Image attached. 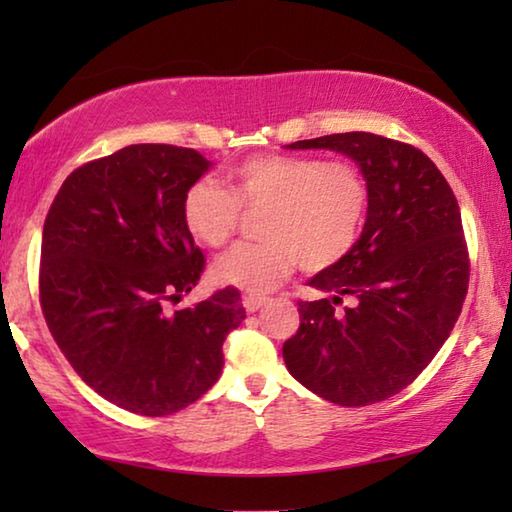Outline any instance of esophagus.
Here are the masks:
<instances>
[{"label":"esophagus","mask_w":512,"mask_h":512,"mask_svg":"<svg viewBox=\"0 0 512 512\" xmlns=\"http://www.w3.org/2000/svg\"><path fill=\"white\" fill-rule=\"evenodd\" d=\"M268 302V298H262V296H244V307L248 314H255V311L262 309Z\"/></svg>","instance_id":"34e87169"}]
</instances>
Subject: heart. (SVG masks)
Here are the masks:
<instances>
[{"label":"heart","mask_w":512,"mask_h":512,"mask_svg":"<svg viewBox=\"0 0 512 512\" xmlns=\"http://www.w3.org/2000/svg\"><path fill=\"white\" fill-rule=\"evenodd\" d=\"M228 193L210 178L187 187L183 221L207 248L235 235L241 210L262 212L257 244H239L216 259V282L248 293L275 289L296 264L316 273L339 264L359 239L368 185L352 162L307 155H255L228 171Z\"/></svg>","instance_id":"heart-1"}]
</instances>
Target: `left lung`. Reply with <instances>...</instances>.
Instances as JSON below:
<instances>
[{"label":"left lung","instance_id":"left-lung-1","mask_svg":"<svg viewBox=\"0 0 512 512\" xmlns=\"http://www.w3.org/2000/svg\"><path fill=\"white\" fill-rule=\"evenodd\" d=\"M348 155L368 185V216L339 264L309 280L300 327L282 357L311 393L341 406L388 400L429 366L452 332L470 282L456 196L427 155L372 133L287 144ZM343 297L353 305L335 309Z\"/></svg>","mask_w":512,"mask_h":512}]
</instances>
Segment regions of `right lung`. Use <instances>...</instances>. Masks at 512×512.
Listing matches in <instances>:
<instances>
[{
	"label": "right lung",
	"instance_id": "right-lung-1",
	"mask_svg": "<svg viewBox=\"0 0 512 512\" xmlns=\"http://www.w3.org/2000/svg\"><path fill=\"white\" fill-rule=\"evenodd\" d=\"M210 167L194 149L131 144L69 173L49 207L42 314L79 377L119 409L158 418L196 402L246 318L235 287L169 309L205 268L183 196Z\"/></svg>",
	"mask_w": 512,
	"mask_h": 512
}]
</instances>
